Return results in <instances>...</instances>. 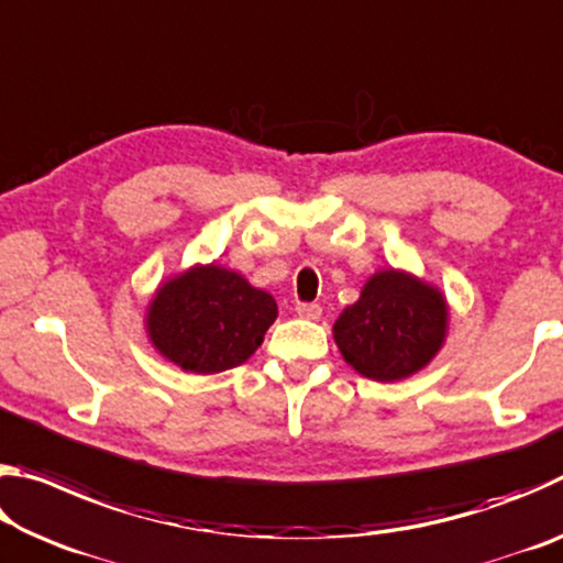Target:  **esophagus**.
<instances>
[{"label": "esophagus", "mask_w": 563, "mask_h": 563, "mask_svg": "<svg viewBox=\"0 0 563 563\" xmlns=\"http://www.w3.org/2000/svg\"><path fill=\"white\" fill-rule=\"evenodd\" d=\"M295 312H298V316L305 320H320L322 308L318 302H298L295 305Z\"/></svg>", "instance_id": "34e87169"}]
</instances>
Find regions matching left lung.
I'll return each instance as SVG.
<instances>
[{
  "label": "left lung",
  "instance_id": "1",
  "mask_svg": "<svg viewBox=\"0 0 563 563\" xmlns=\"http://www.w3.org/2000/svg\"><path fill=\"white\" fill-rule=\"evenodd\" d=\"M450 302L434 283L402 268H383L340 312L332 338L342 360L375 383H397L424 369L444 347Z\"/></svg>",
  "mask_w": 563,
  "mask_h": 563
}]
</instances>
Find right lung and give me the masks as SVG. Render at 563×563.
I'll use <instances>...</instances> for the list:
<instances>
[{"label":"right lung","mask_w":563,"mask_h":563,"mask_svg":"<svg viewBox=\"0 0 563 563\" xmlns=\"http://www.w3.org/2000/svg\"><path fill=\"white\" fill-rule=\"evenodd\" d=\"M278 318V302L218 263H196L151 295L146 338L184 373L216 375L243 365Z\"/></svg>","instance_id":"add662e5"}]
</instances>
